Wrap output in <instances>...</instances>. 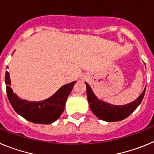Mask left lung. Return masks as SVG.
<instances>
[{
	"label": "left lung",
	"mask_w": 154,
	"mask_h": 154,
	"mask_svg": "<svg viewBox=\"0 0 154 154\" xmlns=\"http://www.w3.org/2000/svg\"><path fill=\"white\" fill-rule=\"evenodd\" d=\"M87 87V97L92 112L100 119L109 122H117L125 119L130 116L143 99L146 88L143 93L133 102L125 105H114L99 100L94 94L88 83H85Z\"/></svg>",
	"instance_id": "8db88e82"
}]
</instances>
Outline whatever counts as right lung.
I'll use <instances>...</instances> for the list:
<instances>
[{"mask_svg":"<svg viewBox=\"0 0 154 154\" xmlns=\"http://www.w3.org/2000/svg\"><path fill=\"white\" fill-rule=\"evenodd\" d=\"M77 81L61 87L56 93L42 101H29L22 100L14 94L10 87L9 72L5 73V84L8 97L11 105L18 115L28 121L38 124H51L62 115L69 94Z\"/></svg>","mask_w":154,"mask_h":154,"instance_id":"obj_1","label":"right lung"}]
</instances>
